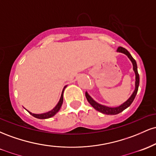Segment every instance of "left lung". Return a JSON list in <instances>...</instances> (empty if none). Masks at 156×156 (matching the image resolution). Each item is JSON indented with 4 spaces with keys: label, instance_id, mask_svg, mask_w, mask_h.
<instances>
[{
    "label": "left lung",
    "instance_id": "obj_1",
    "mask_svg": "<svg viewBox=\"0 0 156 156\" xmlns=\"http://www.w3.org/2000/svg\"><path fill=\"white\" fill-rule=\"evenodd\" d=\"M117 52L119 53H124L128 57V58L130 60V62H132L133 64V69L134 73H135V76H136V81H135V89H134L133 94L130 95V97L126 101L124 102L122 104H121L120 105L117 107H108V106H105V105H101L100 103H97L95 101L93 100V98L91 97L89 94H88V92H86V98H87V101L90 105L94 108L95 110L98 111L101 113H103L104 114H108V115H115V114H119V113L123 112L125 109H126L127 108L130 106L131 105V103H133V100L135 99V97L136 95L137 92H138V89H139V75L138 73V69H137V64L134 58L132 57V55H130V53L127 51L126 49L122 47H119L117 49Z\"/></svg>",
    "mask_w": 156,
    "mask_h": 156
}]
</instances>
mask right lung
<instances>
[{
  "label": "right lung",
  "mask_w": 156,
  "mask_h": 156,
  "mask_svg": "<svg viewBox=\"0 0 156 156\" xmlns=\"http://www.w3.org/2000/svg\"><path fill=\"white\" fill-rule=\"evenodd\" d=\"M66 87H67V86H65V87H64L63 90H62V95H61L60 100H59V101H58V103H57V105H55L54 108L52 109L51 111H49V112H48L46 113H43V114H33V113L28 112V110L27 111H28V112H29V114H31L33 117L37 118V119H48V118H51L52 117H53V116H54L55 114L60 110L61 107H62V103H63V93H64V89H65Z\"/></svg>",
  "instance_id": "add662e5"
}]
</instances>
